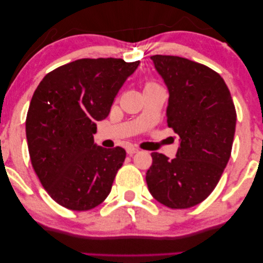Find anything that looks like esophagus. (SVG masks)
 <instances>
[{
	"mask_svg": "<svg viewBox=\"0 0 263 263\" xmlns=\"http://www.w3.org/2000/svg\"><path fill=\"white\" fill-rule=\"evenodd\" d=\"M136 153H139V149H137L136 147H133V145H129V147L127 148V154L128 155H134V154H136Z\"/></svg>",
	"mask_w": 263,
	"mask_h": 263,
	"instance_id": "1",
	"label": "esophagus"
}]
</instances>
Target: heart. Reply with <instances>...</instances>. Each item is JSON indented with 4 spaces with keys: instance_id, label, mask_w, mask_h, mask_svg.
Instances as JSON below:
<instances>
[{
    "instance_id": "obj_1",
    "label": "heart",
    "mask_w": 263,
    "mask_h": 263,
    "mask_svg": "<svg viewBox=\"0 0 263 263\" xmlns=\"http://www.w3.org/2000/svg\"><path fill=\"white\" fill-rule=\"evenodd\" d=\"M149 84H152V83H149ZM147 85H148V84H147Z\"/></svg>"
}]
</instances>
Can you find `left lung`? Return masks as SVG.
<instances>
[{
  "label": "left lung",
  "mask_w": 263,
  "mask_h": 263,
  "mask_svg": "<svg viewBox=\"0 0 263 263\" xmlns=\"http://www.w3.org/2000/svg\"><path fill=\"white\" fill-rule=\"evenodd\" d=\"M169 91L166 123L179 136L174 160L153 153L145 180L152 196L170 209L198 205L214 190L229 163L236 113L217 72L177 55H152Z\"/></svg>",
  "instance_id": "obj_1"
}]
</instances>
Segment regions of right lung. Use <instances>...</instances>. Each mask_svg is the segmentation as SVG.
Wrapping results in <instances>:
<instances>
[{"label": "right lung", "mask_w": 263, "mask_h": 263, "mask_svg": "<svg viewBox=\"0 0 263 263\" xmlns=\"http://www.w3.org/2000/svg\"><path fill=\"white\" fill-rule=\"evenodd\" d=\"M140 62L78 59L47 73L34 91L25 121L30 160L50 197L72 211H88L109 195L126 150L94 143Z\"/></svg>", "instance_id": "add662e5"}]
</instances>
